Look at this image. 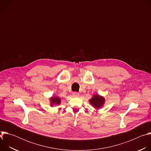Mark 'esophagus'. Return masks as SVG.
Listing matches in <instances>:
<instances>
[{"mask_svg": "<svg viewBox=\"0 0 151 151\" xmlns=\"http://www.w3.org/2000/svg\"><path fill=\"white\" fill-rule=\"evenodd\" d=\"M72 95H73V97H78L79 96V94L78 93H76V92H73Z\"/></svg>", "mask_w": 151, "mask_h": 151, "instance_id": "obj_1", "label": "esophagus"}]
</instances>
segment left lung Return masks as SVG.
I'll use <instances>...</instances> for the list:
<instances>
[{"label":"left lung","mask_w":151,"mask_h":151,"mask_svg":"<svg viewBox=\"0 0 151 151\" xmlns=\"http://www.w3.org/2000/svg\"><path fill=\"white\" fill-rule=\"evenodd\" d=\"M90 103L94 107L98 109L103 106L105 102V99L103 97L100 95H94L93 97L89 100Z\"/></svg>","instance_id":"8db88e82"}]
</instances>
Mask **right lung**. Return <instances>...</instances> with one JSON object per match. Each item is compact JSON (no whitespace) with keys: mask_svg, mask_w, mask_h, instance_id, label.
<instances>
[{"mask_svg":"<svg viewBox=\"0 0 151 151\" xmlns=\"http://www.w3.org/2000/svg\"><path fill=\"white\" fill-rule=\"evenodd\" d=\"M50 102L51 106H53V104H60L61 99L58 97H52L50 99Z\"/></svg>","mask_w":151,"mask_h":151,"instance_id":"obj_1","label":"right lung"}]
</instances>
